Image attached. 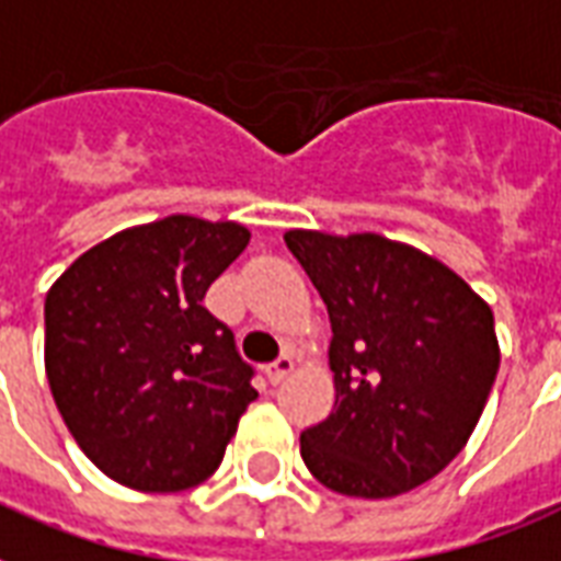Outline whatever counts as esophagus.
<instances>
[{
  "instance_id": "1",
  "label": "esophagus",
  "mask_w": 561,
  "mask_h": 561,
  "mask_svg": "<svg viewBox=\"0 0 561 561\" xmlns=\"http://www.w3.org/2000/svg\"><path fill=\"white\" fill-rule=\"evenodd\" d=\"M290 370H294V358H290V356L276 358L273 365L264 367V374H267V379H271L273 385H279L285 376H290Z\"/></svg>"
}]
</instances>
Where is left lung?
Wrapping results in <instances>:
<instances>
[{"instance_id":"1","label":"left lung","mask_w":561,"mask_h":561,"mask_svg":"<svg viewBox=\"0 0 561 561\" xmlns=\"http://www.w3.org/2000/svg\"><path fill=\"white\" fill-rule=\"evenodd\" d=\"M327 302L335 409L299 435L311 477L347 497H397L442 473L500 367L485 299L433 255L382 234L290 229Z\"/></svg>"}]
</instances>
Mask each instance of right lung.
<instances>
[{"label": "right lung", "instance_id": "right-lung-1", "mask_svg": "<svg viewBox=\"0 0 561 561\" xmlns=\"http://www.w3.org/2000/svg\"><path fill=\"white\" fill-rule=\"evenodd\" d=\"M234 220L170 214L96 243L46 294V379L84 456L135 491L194 489L259 397L205 290L247 250Z\"/></svg>", "mask_w": 561, "mask_h": 561}]
</instances>
